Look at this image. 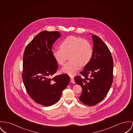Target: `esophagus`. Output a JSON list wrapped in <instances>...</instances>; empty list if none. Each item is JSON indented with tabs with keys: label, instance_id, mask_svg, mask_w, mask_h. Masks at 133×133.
<instances>
[{
	"label": "esophagus",
	"instance_id": "34e87169",
	"mask_svg": "<svg viewBox=\"0 0 133 133\" xmlns=\"http://www.w3.org/2000/svg\"><path fill=\"white\" fill-rule=\"evenodd\" d=\"M71 83H75V80H74V79L73 78H71Z\"/></svg>",
	"mask_w": 133,
	"mask_h": 133
}]
</instances>
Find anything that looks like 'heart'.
<instances>
[{
  "instance_id": "b5f03b06",
  "label": "heart",
  "mask_w": 133,
  "mask_h": 133,
  "mask_svg": "<svg viewBox=\"0 0 133 133\" xmlns=\"http://www.w3.org/2000/svg\"><path fill=\"white\" fill-rule=\"evenodd\" d=\"M59 48L52 51L53 57L59 64L63 65L69 55L70 61L62 68V71L71 76L76 74L79 66L87 65L93 55V48L89 41L77 36L65 37L60 42Z\"/></svg>"
}]
</instances>
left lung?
<instances>
[{
	"label": "left lung",
	"mask_w": 133,
	"mask_h": 133,
	"mask_svg": "<svg viewBox=\"0 0 133 133\" xmlns=\"http://www.w3.org/2000/svg\"><path fill=\"white\" fill-rule=\"evenodd\" d=\"M92 58L80 72L81 75L74 79L82 88L80 101L89 106L97 104L105 97L112 83L114 70L113 59L108 47L97 36L92 35Z\"/></svg>",
	"instance_id": "1"
}]
</instances>
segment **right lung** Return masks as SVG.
<instances>
[{
    "label": "right lung",
    "mask_w": 133,
    "mask_h": 133,
    "mask_svg": "<svg viewBox=\"0 0 133 133\" xmlns=\"http://www.w3.org/2000/svg\"><path fill=\"white\" fill-rule=\"evenodd\" d=\"M60 37L58 31H42L27 45L24 53L22 79L26 91L34 101L43 106L57 102L70 81L65 74L51 78L58 68L52 47Z\"/></svg>",
    "instance_id": "1"
}]
</instances>
